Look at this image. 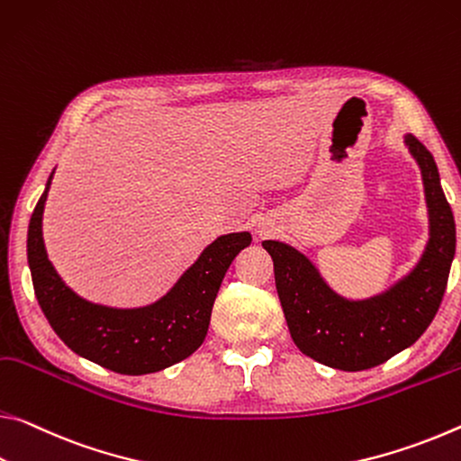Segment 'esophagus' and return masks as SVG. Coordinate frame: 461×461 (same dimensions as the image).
<instances>
[{
	"instance_id": "34e87169",
	"label": "esophagus",
	"mask_w": 461,
	"mask_h": 461,
	"mask_svg": "<svg viewBox=\"0 0 461 461\" xmlns=\"http://www.w3.org/2000/svg\"><path fill=\"white\" fill-rule=\"evenodd\" d=\"M258 233H260V236H267L268 230L267 228H258Z\"/></svg>"
}]
</instances>
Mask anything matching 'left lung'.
I'll return each mask as SVG.
<instances>
[{
  "label": "left lung",
  "mask_w": 461,
  "mask_h": 461,
  "mask_svg": "<svg viewBox=\"0 0 461 461\" xmlns=\"http://www.w3.org/2000/svg\"><path fill=\"white\" fill-rule=\"evenodd\" d=\"M404 143L420 167L429 209V242L416 267L384 294L347 299L336 294L294 246L265 240L291 339L328 367L363 371L382 365L420 339L433 322L456 254V221L430 151L414 135Z\"/></svg>",
  "instance_id": "8db88e82"
}]
</instances>
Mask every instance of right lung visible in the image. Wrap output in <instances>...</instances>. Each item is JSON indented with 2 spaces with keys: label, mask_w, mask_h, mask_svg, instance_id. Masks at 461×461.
<instances>
[{
  "label": "right lung",
  "mask_w": 461,
  "mask_h": 461,
  "mask_svg": "<svg viewBox=\"0 0 461 461\" xmlns=\"http://www.w3.org/2000/svg\"><path fill=\"white\" fill-rule=\"evenodd\" d=\"M53 174L34 207L26 244L34 295L50 328L73 353L122 375L153 374L191 357L207 336L217 291L233 258L250 246V233L219 236L156 303L129 310L92 303L63 283L47 257L42 211Z\"/></svg>",
  "instance_id": "obj_1"
}]
</instances>
